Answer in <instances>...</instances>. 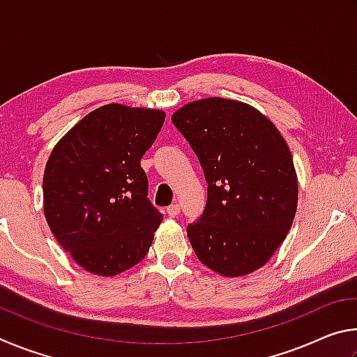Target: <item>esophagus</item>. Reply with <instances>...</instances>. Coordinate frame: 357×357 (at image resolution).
I'll use <instances>...</instances> for the list:
<instances>
[{"label":"esophagus","instance_id":"34e87169","mask_svg":"<svg viewBox=\"0 0 357 357\" xmlns=\"http://www.w3.org/2000/svg\"><path fill=\"white\" fill-rule=\"evenodd\" d=\"M167 214L170 217H178L179 215V204H172V206H168Z\"/></svg>","mask_w":357,"mask_h":357}]
</instances>
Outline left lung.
<instances>
[{
	"label": "left lung",
	"mask_w": 357,
	"mask_h": 357,
	"mask_svg": "<svg viewBox=\"0 0 357 357\" xmlns=\"http://www.w3.org/2000/svg\"><path fill=\"white\" fill-rule=\"evenodd\" d=\"M172 121L208 183L204 213L187 225L195 255L223 277L263 268L298 208V174L285 138L255 107L233 99L189 102Z\"/></svg>",
	"instance_id": "1"
}]
</instances>
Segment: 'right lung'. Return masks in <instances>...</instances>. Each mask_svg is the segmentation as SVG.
<instances>
[{
    "mask_svg": "<svg viewBox=\"0 0 357 357\" xmlns=\"http://www.w3.org/2000/svg\"><path fill=\"white\" fill-rule=\"evenodd\" d=\"M164 110L108 104L88 113L48 157L44 214L53 236L88 273L113 277L146 257L164 217L140 165Z\"/></svg>",
    "mask_w": 357,
    "mask_h": 357,
    "instance_id": "1",
    "label": "right lung"
}]
</instances>
